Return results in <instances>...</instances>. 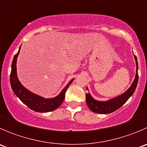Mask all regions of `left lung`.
<instances>
[{"label": "left lung", "instance_id": "left-lung-1", "mask_svg": "<svg viewBox=\"0 0 147 147\" xmlns=\"http://www.w3.org/2000/svg\"><path fill=\"white\" fill-rule=\"evenodd\" d=\"M134 58H135L136 61L137 70H136L135 79H134L131 87L121 95L105 102H100L94 100L90 93H87L86 94V102H87V106L91 109V111L99 114L112 113V112H115L117 109L121 107L129 100V98L134 94L137 85L138 78H139V75H138V63L137 57L135 55H134ZM87 90H88L87 88Z\"/></svg>", "mask_w": 147, "mask_h": 147}]
</instances>
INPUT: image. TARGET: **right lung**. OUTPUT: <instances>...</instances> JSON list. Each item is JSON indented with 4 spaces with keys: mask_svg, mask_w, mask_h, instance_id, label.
<instances>
[{
    "mask_svg": "<svg viewBox=\"0 0 147 147\" xmlns=\"http://www.w3.org/2000/svg\"><path fill=\"white\" fill-rule=\"evenodd\" d=\"M20 50V47H19V50L17 54L15 55L11 65L10 82L13 92L25 105H27L30 109L35 112H48L58 108L63 103L65 99V92L69 87V84L74 80V79L70 80V82L68 83L67 86H65V88L62 90L60 94L54 98L45 99L31 92L27 89L25 88L18 79L17 72H16V63H17V57L18 56Z\"/></svg>",
    "mask_w": 147,
    "mask_h": 147,
    "instance_id": "1",
    "label": "right lung"
}]
</instances>
